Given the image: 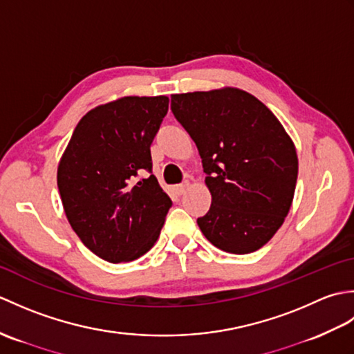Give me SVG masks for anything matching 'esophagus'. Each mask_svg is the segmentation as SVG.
Masks as SVG:
<instances>
[{"label": "esophagus", "mask_w": 354, "mask_h": 354, "mask_svg": "<svg viewBox=\"0 0 354 354\" xmlns=\"http://www.w3.org/2000/svg\"><path fill=\"white\" fill-rule=\"evenodd\" d=\"M187 189H189V183H187V181L175 187V190H176L178 194H184L187 192Z\"/></svg>", "instance_id": "esophagus-1"}]
</instances>
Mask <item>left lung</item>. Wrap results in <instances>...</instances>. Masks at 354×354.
Wrapping results in <instances>:
<instances>
[{"label": "left lung", "instance_id": "1", "mask_svg": "<svg viewBox=\"0 0 354 354\" xmlns=\"http://www.w3.org/2000/svg\"><path fill=\"white\" fill-rule=\"evenodd\" d=\"M171 112L202 158L212 207L198 225L216 248L250 254L288 216L298 158L277 117L254 95L223 88L171 95Z\"/></svg>", "mask_w": 354, "mask_h": 354}]
</instances>
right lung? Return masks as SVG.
I'll use <instances>...</instances> for the list:
<instances>
[{
	"label": "right lung",
	"instance_id": "1",
	"mask_svg": "<svg viewBox=\"0 0 354 354\" xmlns=\"http://www.w3.org/2000/svg\"><path fill=\"white\" fill-rule=\"evenodd\" d=\"M167 111L165 95L97 106L80 120L59 162L66 219L103 260L132 261L160 237L171 199L152 175L150 145Z\"/></svg>",
	"mask_w": 354,
	"mask_h": 354
}]
</instances>
